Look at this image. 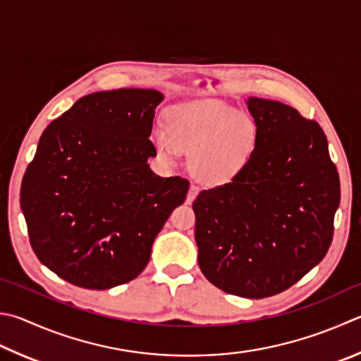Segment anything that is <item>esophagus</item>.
<instances>
[{
  "instance_id": "obj_1",
  "label": "esophagus",
  "mask_w": 361,
  "mask_h": 361,
  "mask_svg": "<svg viewBox=\"0 0 361 361\" xmlns=\"http://www.w3.org/2000/svg\"><path fill=\"white\" fill-rule=\"evenodd\" d=\"M199 191H200V189H199L197 185H191V186H189V191H188V195H186V203H192L194 199L197 197Z\"/></svg>"
}]
</instances>
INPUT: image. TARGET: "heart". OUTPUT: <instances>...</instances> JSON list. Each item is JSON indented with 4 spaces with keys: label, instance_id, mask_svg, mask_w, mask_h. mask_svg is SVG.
Listing matches in <instances>:
<instances>
[{
    "label": "heart",
    "instance_id": "1",
    "mask_svg": "<svg viewBox=\"0 0 361 361\" xmlns=\"http://www.w3.org/2000/svg\"><path fill=\"white\" fill-rule=\"evenodd\" d=\"M153 142L169 159L191 152V170L207 185L233 180L257 145L254 118L219 99H194L176 104L169 112V128L156 124Z\"/></svg>",
    "mask_w": 361,
    "mask_h": 361
}]
</instances>
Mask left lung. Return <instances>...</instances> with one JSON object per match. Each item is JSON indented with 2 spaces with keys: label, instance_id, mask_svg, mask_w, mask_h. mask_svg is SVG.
I'll list each match as a JSON object with an SVG mask.
<instances>
[{
  "label": "left lung",
  "instance_id": "left-lung-1",
  "mask_svg": "<svg viewBox=\"0 0 361 361\" xmlns=\"http://www.w3.org/2000/svg\"><path fill=\"white\" fill-rule=\"evenodd\" d=\"M259 139L231 183L194 200L199 267L218 289L265 298L325 257L341 189L322 128L283 102L249 97Z\"/></svg>",
  "mask_w": 361,
  "mask_h": 361
}]
</instances>
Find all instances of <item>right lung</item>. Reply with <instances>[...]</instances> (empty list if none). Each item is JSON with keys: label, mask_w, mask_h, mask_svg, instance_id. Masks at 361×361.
Returning <instances> with one entry per match:
<instances>
[{"label": "right lung", "mask_w": 361, "mask_h": 361, "mask_svg": "<svg viewBox=\"0 0 361 361\" xmlns=\"http://www.w3.org/2000/svg\"><path fill=\"white\" fill-rule=\"evenodd\" d=\"M156 90L83 96L51 121L23 175L20 207L32 251L68 283L106 290L139 276L189 181L156 175L148 158Z\"/></svg>", "instance_id": "obj_1"}]
</instances>
